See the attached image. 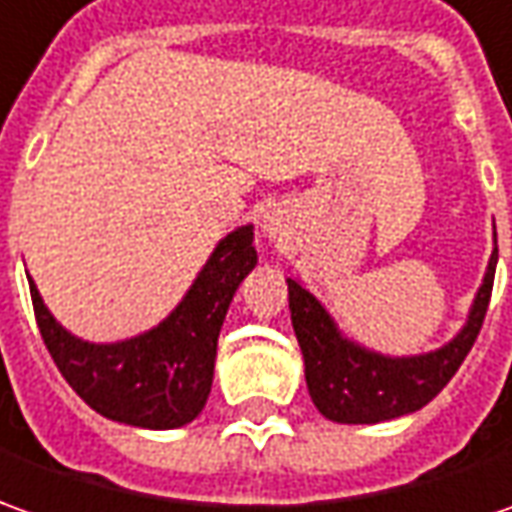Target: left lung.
Here are the masks:
<instances>
[{
	"mask_svg": "<svg viewBox=\"0 0 512 512\" xmlns=\"http://www.w3.org/2000/svg\"><path fill=\"white\" fill-rule=\"evenodd\" d=\"M496 257L499 249L490 255L485 283L462 334L433 354L408 360H388L343 340L323 306L297 280H289L291 326L303 348L306 382L317 411L331 422L371 425L428 405L459 371L482 331L493 294Z\"/></svg>",
	"mask_w": 512,
	"mask_h": 512,
	"instance_id": "obj_1",
	"label": "left lung"
}]
</instances>
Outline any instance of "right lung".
I'll list each match as a JSON object with an SVG mask.
<instances>
[{
  "instance_id": "add662e5",
  "label": "right lung",
  "mask_w": 512,
  "mask_h": 512,
  "mask_svg": "<svg viewBox=\"0 0 512 512\" xmlns=\"http://www.w3.org/2000/svg\"><path fill=\"white\" fill-rule=\"evenodd\" d=\"M255 263L252 226H240L218 243L184 303L161 326L115 345L81 343L67 334L50 317L33 280L30 300L56 368L96 414L167 431L192 422L206 405L223 317Z\"/></svg>"
}]
</instances>
